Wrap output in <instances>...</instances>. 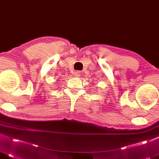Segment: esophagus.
Here are the masks:
<instances>
[{"mask_svg": "<svg viewBox=\"0 0 159 159\" xmlns=\"http://www.w3.org/2000/svg\"><path fill=\"white\" fill-rule=\"evenodd\" d=\"M74 75H75V77H77V78L80 77V76H81V72H79V71H77V72H75Z\"/></svg>", "mask_w": 159, "mask_h": 159, "instance_id": "esophagus-1", "label": "esophagus"}]
</instances>
